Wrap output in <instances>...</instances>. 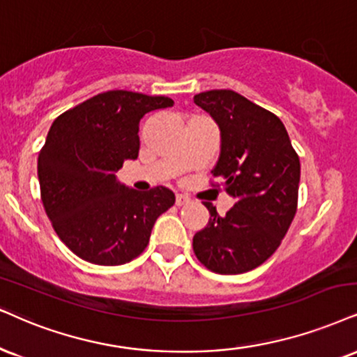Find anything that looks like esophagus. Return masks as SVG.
Instances as JSON below:
<instances>
[{"label":"esophagus","instance_id":"esophagus-1","mask_svg":"<svg viewBox=\"0 0 357 357\" xmlns=\"http://www.w3.org/2000/svg\"><path fill=\"white\" fill-rule=\"evenodd\" d=\"M175 204H177L178 206L187 205V204H190V199H188L187 195H183V193H177V197H175Z\"/></svg>","mask_w":357,"mask_h":357}]
</instances>
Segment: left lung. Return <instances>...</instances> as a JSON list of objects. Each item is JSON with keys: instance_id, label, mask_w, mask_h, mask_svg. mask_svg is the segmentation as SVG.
Masks as SVG:
<instances>
[{"instance_id": "left-lung-1", "label": "left lung", "mask_w": 357, "mask_h": 357, "mask_svg": "<svg viewBox=\"0 0 357 357\" xmlns=\"http://www.w3.org/2000/svg\"><path fill=\"white\" fill-rule=\"evenodd\" d=\"M220 129L213 177L235 205L225 217L204 202L210 220L193 236V252L210 271L240 275L266 261L291 225L298 205L300 157L275 114L230 89L193 98Z\"/></svg>"}]
</instances>
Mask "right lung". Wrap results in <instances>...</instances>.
<instances>
[{"instance_id": "1", "label": "right lung", "mask_w": 357, "mask_h": 357, "mask_svg": "<svg viewBox=\"0 0 357 357\" xmlns=\"http://www.w3.org/2000/svg\"><path fill=\"white\" fill-rule=\"evenodd\" d=\"M165 96L107 91L52 122L38 157L41 200L63 243L94 265L116 266L139 257L155 220L175 204L174 192H137L116 172L139 155V122L172 107Z\"/></svg>"}]
</instances>
